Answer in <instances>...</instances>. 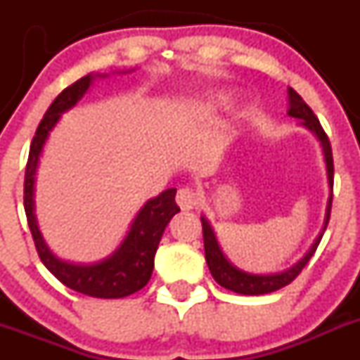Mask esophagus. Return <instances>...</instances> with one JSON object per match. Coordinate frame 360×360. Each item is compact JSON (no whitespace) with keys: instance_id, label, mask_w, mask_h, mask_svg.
I'll return each mask as SVG.
<instances>
[{"instance_id":"obj_1","label":"esophagus","mask_w":360,"mask_h":360,"mask_svg":"<svg viewBox=\"0 0 360 360\" xmlns=\"http://www.w3.org/2000/svg\"><path fill=\"white\" fill-rule=\"evenodd\" d=\"M176 202L181 210H191L198 205V195L191 188H181L176 195Z\"/></svg>"}]
</instances>
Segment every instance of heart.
<instances>
[{"mask_svg":"<svg viewBox=\"0 0 360 360\" xmlns=\"http://www.w3.org/2000/svg\"><path fill=\"white\" fill-rule=\"evenodd\" d=\"M237 99V90L235 89H223L219 92L212 94V96L207 99V103L203 104L202 111L203 112H214L217 110H226L228 106L235 103Z\"/></svg>","mask_w":360,"mask_h":360,"instance_id":"obj_1","label":"heart"}]
</instances>
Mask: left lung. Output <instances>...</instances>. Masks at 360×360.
Segmentation results:
<instances>
[{"instance_id":"left-lung-1","label":"left lung","mask_w":360,"mask_h":360,"mask_svg":"<svg viewBox=\"0 0 360 360\" xmlns=\"http://www.w3.org/2000/svg\"><path fill=\"white\" fill-rule=\"evenodd\" d=\"M288 115L292 118L301 120L300 125L304 127L307 130H310L315 136V139L319 141L322 150V157H324L326 163V176H328V186H329V198L328 205H326V216H324V224H322L321 231H319L317 238L314 240V244L310 245V249L291 264L289 268L281 271H275V274H250V271L240 270V268L235 266L226 256H224L223 249H221L219 242H217L216 233H214L212 226H210L209 219L205 216H200L202 219V230H203V248H205V261L207 266H209L210 274H212L214 281L221 285V288L228 289V291H233L237 294H245V296H259V294H268L274 292L277 289L284 288V285L291 284L294 278L300 275V271L303 270L304 264L310 261V257L314 256V252L317 250V245L321 244V238L324 235L326 228H328L329 216H331V202H333V177H335V167H333V151L331 144H329L328 136H326L324 129L321 127V122L317 120V116L314 115V111L310 110L307 103L300 97V94L294 92L292 89H288Z\"/></svg>"}]
</instances>
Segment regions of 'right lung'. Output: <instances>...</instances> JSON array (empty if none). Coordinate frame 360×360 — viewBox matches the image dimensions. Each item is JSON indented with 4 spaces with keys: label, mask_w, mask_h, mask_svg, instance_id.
Returning <instances> with one entry per match:
<instances>
[{
    "label": "right lung",
    "mask_w": 360,
    "mask_h": 360,
    "mask_svg": "<svg viewBox=\"0 0 360 360\" xmlns=\"http://www.w3.org/2000/svg\"><path fill=\"white\" fill-rule=\"evenodd\" d=\"M104 76L108 75L90 72V75L83 76L78 82L69 85L66 90H63L46 110L31 143V150H29L24 183V207L38 256L43 264L49 268L50 274L76 292L92 297H104V300H116V297H125L137 292L151 278L155 268V254H157L163 231L170 219L179 212V207L174 200L176 188H169V190L162 191L158 197L144 202V205L134 216L129 231L118 244V248L112 250L110 256L94 261V263H72V261L60 259L59 256H56L39 231L34 212L36 174H38L39 160H41L50 132L56 129L64 112L72 110L85 97L92 83Z\"/></svg>",
    "instance_id": "right-lung-1"
}]
</instances>
